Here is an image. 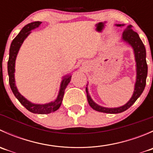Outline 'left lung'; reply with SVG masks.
I'll use <instances>...</instances> for the list:
<instances>
[{
    "instance_id": "left-lung-1",
    "label": "left lung",
    "mask_w": 153,
    "mask_h": 153,
    "mask_svg": "<svg viewBox=\"0 0 153 153\" xmlns=\"http://www.w3.org/2000/svg\"><path fill=\"white\" fill-rule=\"evenodd\" d=\"M115 26L121 27H124V24H115ZM131 27H132L131 25L128 26L127 29H125L124 32H123L121 41L125 42L132 48L134 55H135V63H136V65H135L136 67V80H135L133 94L129 101H127V103H126L124 105L114 108L104 107V106L97 104L92 99L89 93V89L87 87L88 84H86V92L88 103L92 109L98 112L109 114H117L124 112L125 110L129 109L139 98L140 95L142 94L145 86H146V76H147L148 69L146 61V49H145L144 45L140 38L139 35H138L137 32H134L131 29Z\"/></svg>"
}]
</instances>
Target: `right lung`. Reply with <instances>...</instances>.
Returning a JSON list of instances; mask_svg holds the SVG:
<instances>
[{
  "mask_svg": "<svg viewBox=\"0 0 153 153\" xmlns=\"http://www.w3.org/2000/svg\"><path fill=\"white\" fill-rule=\"evenodd\" d=\"M41 21H35L30 24L26 25L21 30L18 35L15 37L12 41L10 48V57H9L8 64H7V69H8V75H9V82H10V88L12 89V92L15 95V98L20 101L21 104L24 106L27 109H28L29 112L32 113L36 114H49L51 112H53L55 111L58 110L60 108L62 103L63 98H64V92L69 83L70 82L71 77L72 75H65L62 78V81L60 85L59 92H58V96L55 101H51L47 104H35L29 100H27L25 97L23 96L19 92L15 85V61H16L17 55H18L19 49L21 45L24 43V40L29 36L31 33V31L33 29L38 28L41 24Z\"/></svg>",
  "mask_w": 153,
  "mask_h": 153,
  "instance_id": "right-lung-1",
  "label": "right lung"
}]
</instances>
